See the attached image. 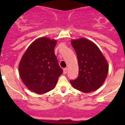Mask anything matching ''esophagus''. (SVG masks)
Returning a JSON list of instances; mask_svg holds the SVG:
<instances>
[{
    "label": "esophagus",
    "mask_w": 125,
    "mask_h": 125,
    "mask_svg": "<svg viewBox=\"0 0 125 125\" xmlns=\"http://www.w3.org/2000/svg\"><path fill=\"white\" fill-rule=\"evenodd\" d=\"M67 71H68V68H65L63 69V74H66V73H67Z\"/></svg>",
    "instance_id": "obj_1"
}]
</instances>
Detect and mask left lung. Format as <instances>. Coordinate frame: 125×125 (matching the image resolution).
<instances>
[{
  "label": "left lung",
  "mask_w": 125,
  "mask_h": 125,
  "mask_svg": "<svg viewBox=\"0 0 125 125\" xmlns=\"http://www.w3.org/2000/svg\"><path fill=\"white\" fill-rule=\"evenodd\" d=\"M79 64V75L70 80L73 88L88 93L99 89L103 85L108 73L109 66L97 46L85 38L71 40Z\"/></svg>",
  "instance_id": "8db88e82"
}]
</instances>
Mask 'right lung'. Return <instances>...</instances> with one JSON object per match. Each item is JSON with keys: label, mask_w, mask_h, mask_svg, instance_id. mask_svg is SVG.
Returning a JSON list of instances; mask_svg holds the SVG:
<instances>
[{"label": "right lung", "mask_w": 125, "mask_h": 125, "mask_svg": "<svg viewBox=\"0 0 125 125\" xmlns=\"http://www.w3.org/2000/svg\"><path fill=\"white\" fill-rule=\"evenodd\" d=\"M57 40L42 37L26 49L19 63L21 79L28 89L42 94L53 89L63 70L54 53Z\"/></svg>", "instance_id": "obj_1"}]
</instances>
